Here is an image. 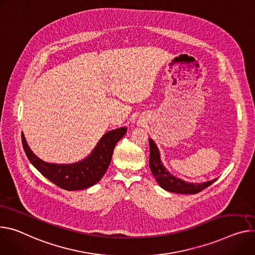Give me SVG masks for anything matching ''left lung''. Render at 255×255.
Wrapping results in <instances>:
<instances>
[{
  "label": "left lung",
  "instance_id": "left-lung-1",
  "mask_svg": "<svg viewBox=\"0 0 255 255\" xmlns=\"http://www.w3.org/2000/svg\"><path fill=\"white\" fill-rule=\"evenodd\" d=\"M149 168L150 171L159 184L161 188H164L167 191H171L174 193H180V194H195L200 192L201 190L205 189L206 187L212 185L217 179H214L212 181L203 182L200 184L196 183H188L183 180L177 179L173 177L160 163L159 158V152L155 145V143L149 139Z\"/></svg>",
  "mask_w": 255,
  "mask_h": 255
}]
</instances>
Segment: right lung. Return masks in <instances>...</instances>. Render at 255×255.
I'll use <instances>...</instances> for the list:
<instances>
[{
  "instance_id": "1",
  "label": "right lung",
  "mask_w": 255,
  "mask_h": 255,
  "mask_svg": "<svg viewBox=\"0 0 255 255\" xmlns=\"http://www.w3.org/2000/svg\"><path fill=\"white\" fill-rule=\"evenodd\" d=\"M126 130L125 127H122L106 133L90 155L72 165L45 163L31 151L23 133L21 139L28 159L39 173L58 187L72 191L88 188L102 179L111 163L114 148L125 135Z\"/></svg>"
}]
</instances>
